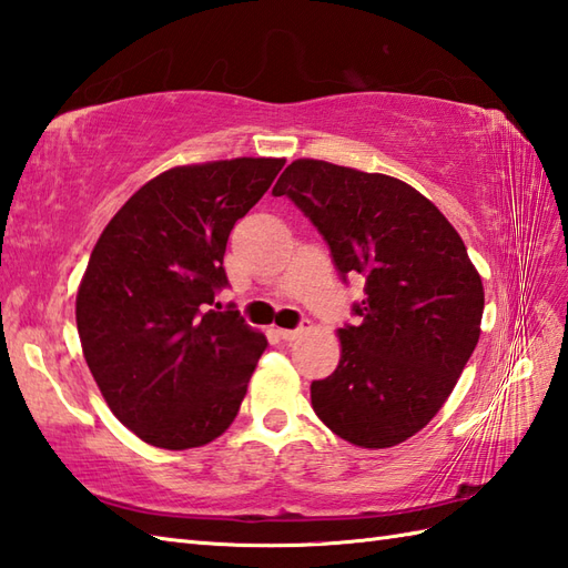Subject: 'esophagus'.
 Wrapping results in <instances>:
<instances>
[{"instance_id":"34e87169","label":"esophagus","mask_w":568,"mask_h":568,"mask_svg":"<svg viewBox=\"0 0 568 568\" xmlns=\"http://www.w3.org/2000/svg\"><path fill=\"white\" fill-rule=\"evenodd\" d=\"M310 328V322H305V324H300L297 328H278V336L283 338V341H295L297 336H302Z\"/></svg>"}]
</instances>
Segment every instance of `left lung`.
<instances>
[{
    "label": "left lung",
    "mask_w": 568,
    "mask_h": 568,
    "mask_svg": "<svg viewBox=\"0 0 568 568\" xmlns=\"http://www.w3.org/2000/svg\"><path fill=\"white\" fill-rule=\"evenodd\" d=\"M287 195L361 275L358 324L338 328L341 361L312 382L316 416L361 447L399 445L440 412L479 341L484 287L463 236L408 183L320 160L290 164Z\"/></svg>",
    "instance_id": "left-lung-1"
}]
</instances>
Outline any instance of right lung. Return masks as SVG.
Segmentation results:
<instances>
[{"label":"right lung","instance_id":"obj_1","mask_svg":"<svg viewBox=\"0 0 568 568\" xmlns=\"http://www.w3.org/2000/svg\"><path fill=\"white\" fill-rule=\"evenodd\" d=\"M285 160L242 156L176 166L105 224L77 293V332L115 418L164 450L230 428L268 341L232 305L222 258L234 222Z\"/></svg>","mask_w":568,"mask_h":568}]
</instances>
